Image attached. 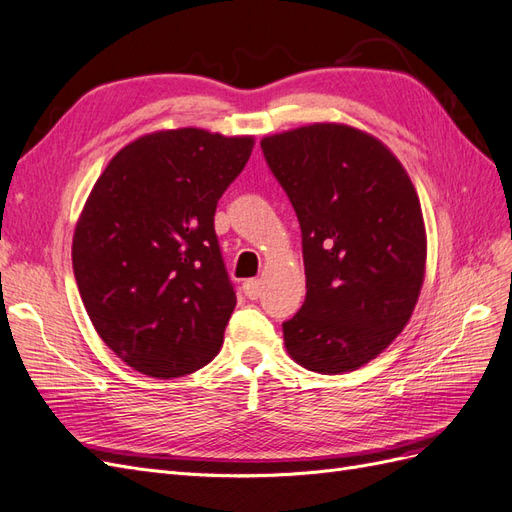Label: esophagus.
<instances>
[{
	"label": "esophagus",
	"instance_id": "1",
	"mask_svg": "<svg viewBox=\"0 0 512 512\" xmlns=\"http://www.w3.org/2000/svg\"><path fill=\"white\" fill-rule=\"evenodd\" d=\"M243 292L247 299H258L262 292V282L260 280H245L243 282Z\"/></svg>",
	"mask_w": 512,
	"mask_h": 512
}]
</instances>
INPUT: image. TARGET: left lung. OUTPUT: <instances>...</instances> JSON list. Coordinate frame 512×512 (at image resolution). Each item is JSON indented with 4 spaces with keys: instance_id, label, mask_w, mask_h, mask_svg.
I'll return each instance as SVG.
<instances>
[{
    "instance_id": "obj_1",
    "label": "left lung",
    "mask_w": 512,
    "mask_h": 512,
    "mask_svg": "<svg viewBox=\"0 0 512 512\" xmlns=\"http://www.w3.org/2000/svg\"><path fill=\"white\" fill-rule=\"evenodd\" d=\"M260 147L303 237L307 294L282 324L286 350L318 374L359 369L404 331L423 288L414 185L389 147L344 123L265 136Z\"/></svg>"
}]
</instances>
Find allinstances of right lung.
<instances>
[{"mask_svg":"<svg viewBox=\"0 0 512 512\" xmlns=\"http://www.w3.org/2000/svg\"><path fill=\"white\" fill-rule=\"evenodd\" d=\"M254 136L160 130L117 151L74 228L72 267L102 342L151 378L220 352L237 305L213 215Z\"/></svg>","mask_w":512,"mask_h":512,"instance_id":"add662e5","label":"right lung"}]
</instances>
